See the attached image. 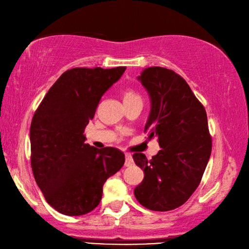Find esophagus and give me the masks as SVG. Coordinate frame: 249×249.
Listing matches in <instances>:
<instances>
[{
    "instance_id": "obj_1",
    "label": "esophagus",
    "mask_w": 249,
    "mask_h": 249,
    "mask_svg": "<svg viewBox=\"0 0 249 249\" xmlns=\"http://www.w3.org/2000/svg\"><path fill=\"white\" fill-rule=\"evenodd\" d=\"M124 156H125V163H124V165H125V166H131V165L133 164L132 155L129 154V153H125Z\"/></svg>"
}]
</instances>
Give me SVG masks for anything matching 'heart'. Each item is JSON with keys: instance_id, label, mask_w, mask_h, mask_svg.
I'll list each match as a JSON object with an SVG mask.
<instances>
[{"instance_id": "heart-1", "label": "heart", "mask_w": 249, "mask_h": 249, "mask_svg": "<svg viewBox=\"0 0 249 249\" xmlns=\"http://www.w3.org/2000/svg\"><path fill=\"white\" fill-rule=\"evenodd\" d=\"M122 97H123V101H124L125 106H126V105L133 104L135 102H139V101L142 102L141 95L139 94V92L137 91V90H135L134 88H131V87L124 88L123 90Z\"/></svg>"}]
</instances>
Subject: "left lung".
<instances>
[{"mask_svg": "<svg viewBox=\"0 0 249 249\" xmlns=\"http://www.w3.org/2000/svg\"><path fill=\"white\" fill-rule=\"evenodd\" d=\"M150 97L144 132L158 138L161 149L152 159L135 153L144 178L135 197L148 210L170 211L189 199L198 187L212 150V138L202 104L187 82L171 70L153 66L138 77Z\"/></svg>", "mask_w": 249, "mask_h": 249, "instance_id": "left-lung-1", "label": "left lung"}]
</instances>
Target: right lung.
Here are the masks:
<instances>
[{"label":"right lung","instance_id":"1","mask_svg":"<svg viewBox=\"0 0 249 249\" xmlns=\"http://www.w3.org/2000/svg\"><path fill=\"white\" fill-rule=\"evenodd\" d=\"M126 67H76L63 72L35 111L31 127V167L43 196L59 213L84 215L99 206L107 178L124 164L114 147L85 143L84 130L103 94Z\"/></svg>","mask_w":249,"mask_h":249}]
</instances>
